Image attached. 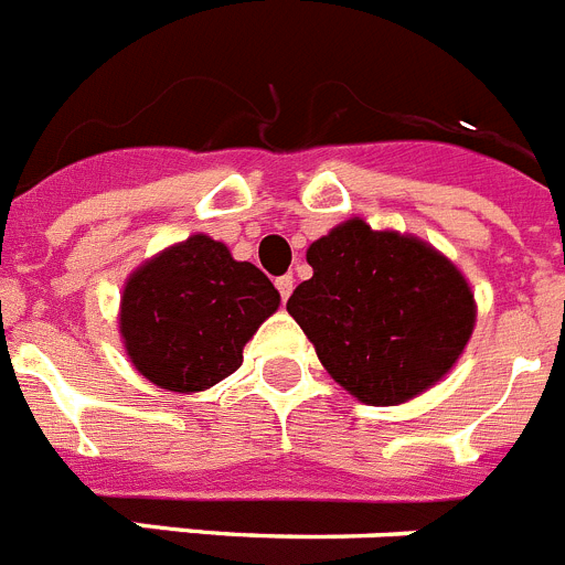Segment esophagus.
Wrapping results in <instances>:
<instances>
[{"label": "esophagus", "instance_id": "obj_1", "mask_svg": "<svg viewBox=\"0 0 565 565\" xmlns=\"http://www.w3.org/2000/svg\"><path fill=\"white\" fill-rule=\"evenodd\" d=\"M276 287H278V292H281L284 301H287L289 292H292V276H278L276 278Z\"/></svg>", "mask_w": 565, "mask_h": 565}]
</instances>
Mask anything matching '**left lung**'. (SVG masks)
<instances>
[{"label":"left lung","instance_id":"1","mask_svg":"<svg viewBox=\"0 0 565 565\" xmlns=\"http://www.w3.org/2000/svg\"><path fill=\"white\" fill-rule=\"evenodd\" d=\"M307 262L312 278L287 312L350 395L395 406L452 370L478 310L463 273L431 244L350 218L312 242Z\"/></svg>","mask_w":565,"mask_h":565}]
</instances>
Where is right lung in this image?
Segmentation results:
<instances>
[{
  "label": "right lung",
  "instance_id": "obj_1",
  "mask_svg": "<svg viewBox=\"0 0 565 565\" xmlns=\"http://www.w3.org/2000/svg\"><path fill=\"white\" fill-rule=\"evenodd\" d=\"M262 269L195 233L127 278L119 332L136 370L170 392H201L242 366L244 343L278 310Z\"/></svg>",
  "mask_w": 565,
  "mask_h": 565
}]
</instances>
